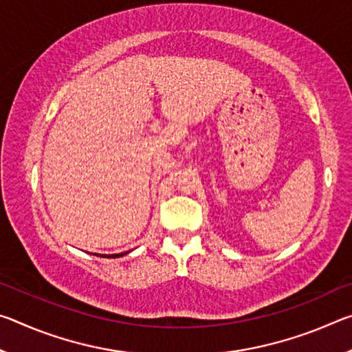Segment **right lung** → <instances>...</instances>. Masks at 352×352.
<instances>
[{"instance_id": "obj_1", "label": "right lung", "mask_w": 352, "mask_h": 352, "mask_svg": "<svg viewBox=\"0 0 352 352\" xmlns=\"http://www.w3.org/2000/svg\"><path fill=\"white\" fill-rule=\"evenodd\" d=\"M130 252H126V253H118V254H100V258H121V256L127 254ZM99 256V254H98Z\"/></svg>"}]
</instances>
